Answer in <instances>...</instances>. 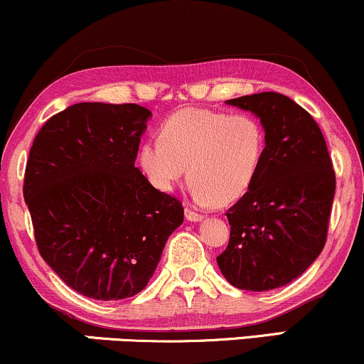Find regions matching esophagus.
Here are the masks:
<instances>
[{
	"label": "esophagus",
	"instance_id": "1",
	"mask_svg": "<svg viewBox=\"0 0 364 364\" xmlns=\"http://www.w3.org/2000/svg\"><path fill=\"white\" fill-rule=\"evenodd\" d=\"M186 218L189 221H200L204 218V215H200V213H198V211H194V209H191L189 206L186 208Z\"/></svg>",
	"mask_w": 364,
	"mask_h": 364
}]
</instances>
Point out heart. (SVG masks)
Returning <instances> with one entry per match:
<instances>
[{"label": "heart", "instance_id": "b5f03b06", "mask_svg": "<svg viewBox=\"0 0 364 364\" xmlns=\"http://www.w3.org/2000/svg\"><path fill=\"white\" fill-rule=\"evenodd\" d=\"M266 144V129L254 115L187 107L165 119L160 141L141 146L139 165L161 191L172 189L187 168L192 198L228 204L255 182Z\"/></svg>", "mask_w": 364, "mask_h": 364}]
</instances>
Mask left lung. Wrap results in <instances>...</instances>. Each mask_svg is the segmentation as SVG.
<instances>
[{"label": "left lung", "instance_id": "8db88e82", "mask_svg": "<svg viewBox=\"0 0 364 364\" xmlns=\"http://www.w3.org/2000/svg\"><path fill=\"white\" fill-rule=\"evenodd\" d=\"M266 129V153L252 187L226 211L230 240L216 257L230 284L269 291L300 277L327 240L336 172L314 117L291 98L262 92L226 100Z\"/></svg>", "mask_w": 364, "mask_h": 364}]
</instances>
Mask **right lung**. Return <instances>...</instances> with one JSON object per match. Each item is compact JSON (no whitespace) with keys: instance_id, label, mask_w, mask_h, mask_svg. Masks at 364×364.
I'll return each instance as SVG.
<instances>
[{"instance_id":"obj_1","label":"right lung","mask_w":364,"mask_h":364,"mask_svg":"<svg viewBox=\"0 0 364 364\" xmlns=\"http://www.w3.org/2000/svg\"><path fill=\"white\" fill-rule=\"evenodd\" d=\"M148 109L83 102L53 115L33 139L23 199L38 254L93 300L138 294L182 225V203L134 166Z\"/></svg>"}]
</instances>
